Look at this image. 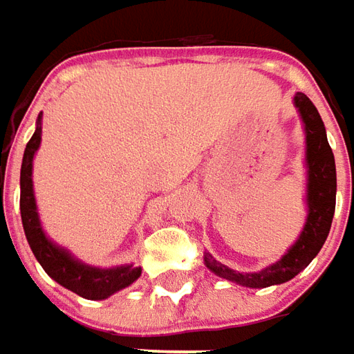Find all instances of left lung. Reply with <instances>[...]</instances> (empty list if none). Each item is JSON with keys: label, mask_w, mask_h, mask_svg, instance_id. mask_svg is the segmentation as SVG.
<instances>
[{"label": "left lung", "mask_w": 354, "mask_h": 354, "mask_svg": "<svg viewBox=\"0 0 354 354\" xmlns=\"http://www.w3.org/2000/svg\"><path fill=\"white\" fill-rule=\"evenodd\" d=\"M293 104L301 116L306 129V167H307V218L299 238L276 264L260 272H236L221 264L211 254L205 256V266L216 276L234 281L246 288H270L295 278L309 262L319 254L329 236L335 214L337 195V171L331 145L327 142V131L323 126L317 108L304 92L293 96Z\"/></svg>", "instance_id": "obj_1"}]
</instances>
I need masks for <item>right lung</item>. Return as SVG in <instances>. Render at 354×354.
Segmentation results:
<instances>
[{
	"label": "right lung",
	"mask_w": 354,
	"mask_h": 354,
	"mask_svg": "<svg viewBox=\"0 0 354 354\" xmlns=\"http://www.w3.org/2000/svg\"><path fill=\"white\" fill-rule=\"evenodd\" d=\"M41 131L43 129H41V114H39L33 138L25 147L23 163H21L19 209L27 242L33 250L37 262L43 266V270L57 283H61L62 288L75 292L84 299H106L112 293L131 286L142 276V268H136L133 264L116 266V268H96V266L84 264L76 260L75 256L68 250H64L62 246H57L45 234L39 221L33 193V157L41 145Z\"/></svg>",
	"instance_id": "right-lung-1"
}]
</instances>
